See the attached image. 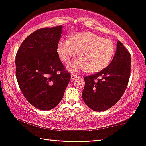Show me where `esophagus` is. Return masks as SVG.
<instances>
[{"label": "esophagus", "instance_id": "obj_1", "mask_svg": "<svg viewBox=\"0 0 146 146\" xmlns=\"http://www.w3.org/2000/svg\"><path fill=\"white\" fill-rule=\"evenodd\" d=\"M77 77H78L77 75L73 74H71V80H75Z\"/></svg>", "mask_w": 146, "mask_h": 146}]
</instances>
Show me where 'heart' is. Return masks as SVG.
I'll list each match as a JSON object with an SVG mask.
<instances>
[{
	"instance_id": "1",
	"label": "heart",
	"mask_w": 146,
	"mask_h": 146,
	"mask_svg": "<svg viewBox=\"0 0 146 146\" xmlns=\"http://www.w3.org/2000/svg\"><path fill=\"white\" fill-rule=\"evenodd\" d=\"M57 52L64 63L72 58H79L71 61L67 69L72 72L88 70L98 72L107 67L115 53V45L110 40L90 32L72 35L70 39L60 38L58 42Z\"/></svg>"
}]
</instances>
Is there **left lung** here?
Masks as SVG:
<instances>
[{"label": "left lung", "instance_id": "1", "mask_svg": "<svg viewBox=\"0 0 146 146\" xmlns=\"http://www.w3.org/2000/svg\"><path fill=\"white\" fill-rule=\"evenodd\" d=\"M130 54L120 41L112 61L95 74L84 77L82 98L86 104L96 111L110 108L125 92L130 76Z\"/></svg>", "mask_w": 146, "mask_h": 146}]
</instances>
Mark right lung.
I'll return each mask as SVG.
<instances>
[{"label":"right lung","instance_id":"1","mask_svg":"<svg viewBox=\"0 0 146 146\" xmlns=\"http://www.w3.org/2000/svg\"><path fill=\"white\" fill-rule=\"evenodd\" d=\"M62 26L40 29L21 44L16 76L25 98L36 108L50 110L60 103L70 80L57 52Z\"/></svg>","mask_w":146,"mask_h":146}]
</instances>
